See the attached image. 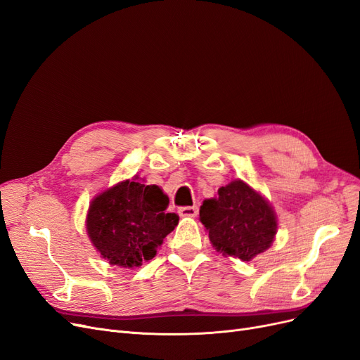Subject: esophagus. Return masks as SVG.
<instances>
[{"mask_svg": "<svg viewBox=\"0 0 360 360\" xmlns=\"http://www.w3.org/2000/svg\"><path fill=\"white\" fill-rule=\"evenodd\" d=\"M179 215L181 217H187V218H194L198 214V207L197 206H184L179 207Z\"/></svg>", "mask_w": 360, "mask_h": 360, "instance_id": "esophagus-1", "label": "esophagus"}]
</instances>
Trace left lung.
I'll list each match as a JSON object with an SVG mask.
<instances>
[{
	"instance_id": "obj_1",
	"label": "left lung",
	"mask_w": 360,
	"mask_h": 360,
	"mask_svg": "<svg viewBox=\"0 0 360 360\" xmlns=\"http://www.w3.org/2000/svg\"><path fill=\"white\" fill-rule=\"evenodd\" d=\"M200 221L209 231L210 243L225 255L250 261L267 250L277 233V217L271 205L242 179L206 198Z\"/></svg>"
}]
</instances>
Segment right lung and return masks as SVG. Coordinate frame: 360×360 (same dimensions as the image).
Instances as JSON below:
<instances>
[{"label":"right lung","instance_id":"add662e5","mask_svg":"<svg viewBox=\"0 0 360 360\" xmlns=\"http://www.w3.org/2000/svg\"><path fill=\"white\" fill-rule=\"evenodd\" d=\"M169 197L157 185L138 182V176L115 184L93 198L86 229L102 258L112 265L135 269L157 255L163 238L178 225L167 214Z\"/></svg>","mask_w":360,"mask_h":360}]
</instances>
